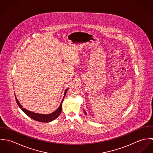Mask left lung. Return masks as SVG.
Segmentation results:
<instances>
[{
	"mask_svg": "<svg viewBox=\"0 0 153 153\" xmlns=\"http://www.w3.org/2000/svg\"><path fill=\"white\" fill-rule=\"evenodd\" d=\"M85 114H86V113H85Z\"/></svg>",
	"mask_w": 153,
	"mask_h": 153,
	"instance_id": "1",
	"label": "left lung"
}]
</instances>
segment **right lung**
Segmentation results:
<instances>
[{"instance_id":"obj_1","label":"right lung","mask_w":153,"mask_h":153,"mask_svg":"<svg viewBox=\"0 0 153 153\" xmlns=\"http://www.w3.org/2000/svg\"><path fill=\"white\" fill-rule=\"evenodd\" d=\"M67 91H68V89H66V91H65L64 98H63V100H62V102H61V105H60V106L59 107V108L56 109L55 111H54L53 112H52V113H51V114H47V115H44V114H41L35 113V112L29 111H28V110H27V109L23 108L22 105L20 104L19 102L18 101V100L17 98L16 97V96H15V98H16V102H17L18 105H19V107L21 108V109H22V111H23L27 116L30 117L32 119H33V120H35V121H39V122L48 123V122L52 121L54 120L55 119H56V118L60 115V114L61 113L62 102H63V101H64V98H65V96L66 93Z\"/></svg>"}]
</instances>
